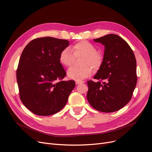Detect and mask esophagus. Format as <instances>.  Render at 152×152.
Listing matches in <instances>:
<instances>
[{
  "label": "esophagus",
  "instance_id": "34e87169",
  "mask_svg": "<svg viewBox=\"0 0 152 152\" xmlns=\"http://www.w3.org/2000/svg\"><path fill=\"white\" fill-rule=\"evenodd\" d=\"M82 83H83V82H82V81H78V80L75 81V84H76L77 85H78V84H82Z\"/></svg>",
  "mask_w": 152,
  "mask_h": 152
}]
</instances>
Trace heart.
<instances>
[{
  "mask_svg": "<svg viewBox=\"0 0 152 152\" xmlns=\"http://www.w3.org/2000/svg\"><path fill=\"white\" fill-rule=\"evenodd\" d=\"M82 57L80 67H72L68 70L70 79L81 81L89 77L93 69L97 71L102 66L104 57L103 54L96 50L94 44L87 40L79 41L72 45L70 49H63L59 56V61L63 66L70 67L75 62V58Z\"/></svg>",
  "mask_w": 152,
  "mask_h": 152,
  "instance_id": "obj_1",
  "label": "heart"
}]
</instances>
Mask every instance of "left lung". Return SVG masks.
Segmentation results:
<instances>
[{
	"label": "left lung",
	"mask_w": 152,
	"mask_h": 152,
	"mask_svg": "<svg viewBox=\"0 0 152 152\" xmlns=\"http://www.w3.org/2000/svg\"><path fill=\"white\" fill-rule=\"evenodd\" d=\"M94 40L104 45L102 66L87 82V98L99 112L117 111L131 99L137 83L136 60L133 50L121 37L108 34Z\"/></svg>",
	"instance_id": "1"
}]
</instances>
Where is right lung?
I'll return each instance as SVG.
<instances>
[{"label": "right lung", "mask_w": 152, "mask_h": 152, "mask_svg": "<svg viewBox=\"0 0 152 152\" xmlns=\"http://www.w3.org/2000/svg\"><path fill=\"white\" fill-rule=\"evenodd\" d=\"M68 45L65 39L45 37L30 41L21 53L16 70L20 98L37 115L60 111L75 86L74 80H63L66 73L59 59Z\"/></svg>", "instance_id": "1"}]
</instances>
